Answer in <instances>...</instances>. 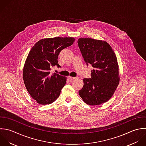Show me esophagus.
Returning <instances> with one entry per match:
<instances>
[{
    "label": "esophagus",
    "mask_w": 146,
    "mask_h": 146,
    "mask_svg": "<svg viewBox=\"0 0 146 146\" xmlns=\"http://www.w3.org/2000/svg\"><path fill=\"white\" fill-rule=\"evenodd\" d=\"M68 78L69 79L70 81H73V80L77 78V77H71V76H68Z\"/></svg>",
    "instance_id": "obj_1"
}]
</instances>
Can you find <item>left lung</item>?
I'll return each mask as SVG.
<instances>
[{"mask_svg": "<svg viewBox=\"0 0 146 146\" xmlns=\"http://www.w3.org/2000/svg\"><path fill=\"white\" fill-rule=\"evenodd\" d=\"M78 45L86 64H91L92 78L83 79L84 86L78 93L89 105H99L108 101L119 83V66L116 55L105 41L80 38Z\"/></svg>", "mask_w": 146, "mask_h": 146, "instance_id": "left-lung-1", "label": "left lung"}]
</instances>
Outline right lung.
Masks as SVG:
<instances>
[{
    "label": "right lung",
    "instance_id": "1",
    "mask_svg": "<svg viewBox=\"0 0 146 146\" xmlns=\"http://www.w3.org/2000/svg\"><path fill=\"white\" fill-rule=\"evenodd\" d=\"M73 37L42 38L32 48L25 60L23 77L25 88L30 96L38 104L49 105L59 97L66 82V77L50 73L51 68L58 65L60 52L72 45Z\"/></svg>",
    "mask_w": 146,
    "mask_h": 146
}]
</instances>
